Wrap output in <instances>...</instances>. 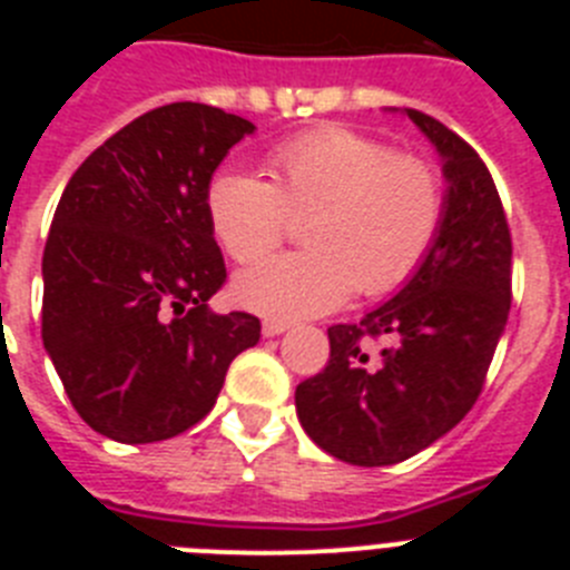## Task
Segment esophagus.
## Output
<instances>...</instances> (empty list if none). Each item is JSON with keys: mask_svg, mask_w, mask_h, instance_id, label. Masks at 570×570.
Returning <instances> with one entry per match:
<instances>
[{"mask_svg": "<svg viewBox=\"0 0 570 570\" xmlns=\"http://www.w3.org/2000/svg\"><path fill=\"white\" fill-rule=\"evenodd\" d=\"M288 328H291L288 322H282V320H265V322H262V334H265V336H279V334H285Z\"/></svg>", "mask_w": 570, "mask_h": 570, "instance_id": "34e87169", "label": "esophagus"}]
</instances>
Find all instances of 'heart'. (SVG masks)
Returning a JSON list of instances; mask_svg holds the SVG:
<instances>
[{
    "label": "heart",
    "instance_id": "1",
    "mask_svg": "<svg viewBox=\"0 0 570 570\" xmlns=\"http://www.w3.org/2000/svg\"><path fill=\"white\" fill-rule=\"evenodd\" d=\"M268 165L274 183L225 168L205 194L216 242L242 265L279 248L294 216H308V250L236 276L234 296L248 311L305 320L340 308L354 291L391 294L434 248L445 179L425 156L396 154L376 136L328 125L276 145Z\"/></svg>",
    "mask_w": 570,
    "mask_h": 570
}]
</instances>
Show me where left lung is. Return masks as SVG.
<instances>
[{"mask_svg": "<svg viewBox=\"0 0 570 570\" xmlns=\"http://www.w3.org/2000/svg\"><path fill=\"white\" fill-rule=\"evenodd\" d=\"M445 159V216L405 288L331 325V356L296 385L305 434L351 465H394L448 434L480 400L511 311V230L491 170L440 119L405 110Z\"/></svg>", "mask_w": 570, "mask_h": 570, "instance_id": "8db88e82", "label": "left lung"}]
</instances>
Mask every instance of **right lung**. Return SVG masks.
I'll return each instance as SVG.
<instances>
[{
	"mask_svg": "<svg viewBox=\"0 0 570 570\" xmlns=\"http://www.w3.org/2000/svg\"><path fill=\"white\" fill-rule=\"evenodd\" d=\"M248 134L223 108L163 105L70 176L45 242L42 342L102 436L142 445L194 428L234 356L259 342L254 314L208 308L228 274L205 194Z\"/></svg>",
	"mask_w": 570,
	"mask_h": 570,
	"instance_id": "add662e5",
	"label": "right lung"
}]
</instances>
